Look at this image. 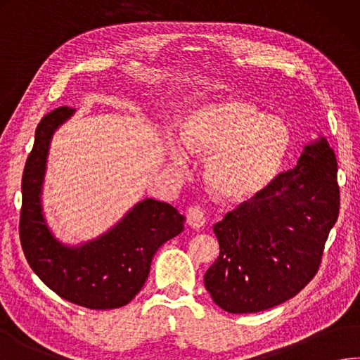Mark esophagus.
I'll return each instance as SVG.
<instances>
[{
	"label": "esophagus",
	"mask_w": 360,
	"mask_h": 360,
	"mask_svg": "<svg viewBox=\"0 0 360 360\" xmlns=\"http://www.w3.org/2000/svg\"><path fill=\"white\" fill-rule=\"evenodd\" d=\"M186 222H188L189 227L202 229L207 224V218H205V214H203L200 208L191 207L186 212Z\"/></svg>",
	"instance_id": "obj_1"
}]
</instances>
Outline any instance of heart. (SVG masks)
<instances>
[{
	"label": "heart",
	"instance_id": "b5f03b06",
	"mask_svg": "<svg viewBox=\"0 0 360 360\" xmlns=\"http://www.w3.org/2000/svg\"><path fill=\"white\" fill-rule=\"evenodd\" d=\"M180 138L189 152L208 157L203 181L216 199L227 203L249 202L266 191L290 148L287 127L238 97L195 106L180 124ZM171 160L185 165L179 144L171 147Z\"/></svg>",
	"mask_w": 360,
	"mask_h": 360
}]
</instances>
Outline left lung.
<instances>
[{"mask_svg":"<svg viewBox=\"0 0 360 360\" xmlns=\"http://www.w3.org/2000/svg\"><path fill=\"white\" fill-rule=\"evenodd\" d=\"M340 208L337 158L318 136L291 171L214 224L219 257L205 288L229 314H257L296 296L320 266Z\"/></svg>","mask_w":360,"mask_h":360,"instance_id":"left-lung-1","label":"left lung"}]
</instances>
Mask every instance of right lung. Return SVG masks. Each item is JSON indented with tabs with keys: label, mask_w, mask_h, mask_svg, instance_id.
<instances>
[{
	"label": "right lung",
	"mask_w": 360,
	"mask_h": 360,
	"mask_svg": "<svg viewBox=\"0 0 360 360\" xmlns=\"http://www.w3.org/2000/svg\"><path fill=\"white\" fill-rule=\"evenodd\" d=\"M77 110L58 108L40 120L22 179L20 241L40 281L64 300L92 310L127 306L150 273L160 246L185 229V216L146 198L96 238L69 244L53 233L42 193L53 134Z\"/></svg>",
	"instance_id": "obj_1"
}]
</instances>
